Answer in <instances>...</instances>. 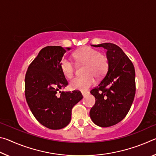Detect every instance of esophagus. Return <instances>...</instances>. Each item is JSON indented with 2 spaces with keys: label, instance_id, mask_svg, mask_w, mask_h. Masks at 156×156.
I'll use <instances>...</instances> for the list:
<instances>
[{
  "label": "esophagus",
  "instance_id": "1",
  "mask_svg": "<svg viewBox=\"0 0 156 156\" xmlns=\"http://www.w3.org/2000/svg\"><path fill=\"white\" fill-rule=\"evenodd\" d=\"M88 94H89V91H82V94H83V96H86V95Z\"/></svg>",
  "mask_w": 156,
  "mask_h": 156
}]
</instances>
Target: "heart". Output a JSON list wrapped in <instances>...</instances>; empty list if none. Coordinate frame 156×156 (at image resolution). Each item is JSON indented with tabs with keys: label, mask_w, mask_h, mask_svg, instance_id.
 Wrapping results in <instances>:
<instances>
[{
	"label": "heart",
	"mask_w": 156,
	"mask_h": 156,
	"mask_svg": "<svg viewBox=\"0 0 156 156\" xmlns=\"http://www.w3.org/2000/svg\"><path fill=\"white\" fill-rule=\"evenodd\" d=\"M73 58L78 64H84L83 76L73 78L70 83V87L76 90H87L95 83V77L102 78L108 70L109 60L106 54L91 47H83L73 53ZM60 68L66 78L73 77L75 72L74 64L67 58L60 62Z\"/></svg>",
	"instance_id": "b5f03b06"
}]
</instances>
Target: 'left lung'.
<instances>
[{"label":"left lung","instance_id":"1","mask_svg":"<svg viewBox=\"0 0 156 156\" xmlns=\"http://www.w3.org/2000/svg\"><path fill=\"white\" fill-rule=\"evenodd\" d=\"M106 49L109 67L98 86L91 90L96 103L90 117L96 125L108 127L120 122L130 110L136 94L135 69L120 47L106 43L92 44Z\"/></svg>","mask_w":156,"mask_h":156}]
</instances>
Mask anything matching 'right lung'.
Masks as SVG:
<instances>
[{
    "label": "right lung",
    "mask_w": 156,
    "mask_h": 156,
    "mask_svg": "<svg viewBox=\"0 0 156 156\" xmlns=\"http://www.w3.org/2000/svg\"><path fill=\"white\" fill-rule=\"evenodd\" d=\"M69 49L60 46L44 47L26 72L25 93L29 107L36 119L50 129L65 127L71 121L72 108L83 98L78 90L60 91L68 84L60 64Z\"/></svg>",
    "instance_id": "obj_1"
}]
</instances>
